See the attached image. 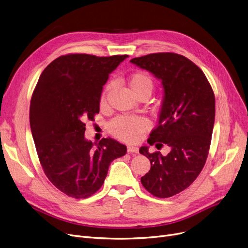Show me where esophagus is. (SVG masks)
<instances>
[{
  "label": "esophagus",
  "mask_w": 248,
  "mask_h": 248,
  "mask_svg": "<svg viewBox=\"0 0 248 248\" xmlns=\"http://www.w3.org/2000/svg\"><path fill=\"white\" fill-rule=\"evenodd\" d=\"M127 153H129V154H138L139 153V149L137 147L128 146L127 147Z\"/></svg>",
  "instance_id": "obj_1"
}]
</instances>
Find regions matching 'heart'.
<instances>
[{
	"mask_svg": "<svg viewBox=\"0 0 248 248\" xmlns=\"http://www.w3.org/2000/svg\"><path fill=\"white\" fill-rule=\"evenodd\" d=\"M128 85L133 90V93L139 97L144 93L151 94L154 82L151 76L142 71H138L133 73L128 77ZM111 88V84L108 85L104 89L101 95V103L106 101L107 94ZM150 127V123L145 117L141 116H128L122 115L111 121L108 124V131L112 136L124 141L134 142L140 139Z\"/></svg>",
	"mask_w": 248,
	"mask_h": 248,
	"instance_id": "heart-1",
	"label": "heart"
}]
</instances>
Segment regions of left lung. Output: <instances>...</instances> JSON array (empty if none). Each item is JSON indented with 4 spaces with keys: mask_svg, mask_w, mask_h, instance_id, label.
<instances>
[{
    "mask_svg": "<svg viewBox=\"0 0 248 248\" xmlns=\"http://www.w3.org/2000/svg\"><path fill=\"white\" fill-rule=\"evenodd\" d=\"M131 62L162 80L159 123L148 142L171 148L167 155L151 154L148 147L140 149L151 162V170L140 182L155 197H172L193 183L206 163L215 120L213 89L203 71L183 55L162 52Z\"/></svg>",
    "mask_w": 248,
    "mask_h": 248,
    "instance_id": "obj_1",
    "label": "left lung"
}]
</instances>
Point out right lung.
Wrapping results in <instances>:
<instances>
[{
  "label": "right lung",
  "instance_id": "1",
  "mask_svg": "<svg viewBox=\"0 0 248 248\" xmlns=\"http://www.w3.org/2000/svg\"><path fill=\"white\" fill-rule=\"evenodd\" d=\"M127 55H62L43 70L33 91L30 126L49 181L67 196L88 198L104 183L110 163L126 147L110 138H84L85 122L99 112L102 86Z\"/></svg>",
  "mask_w": 248,
  "mask_h": 248
}]
</instances>
